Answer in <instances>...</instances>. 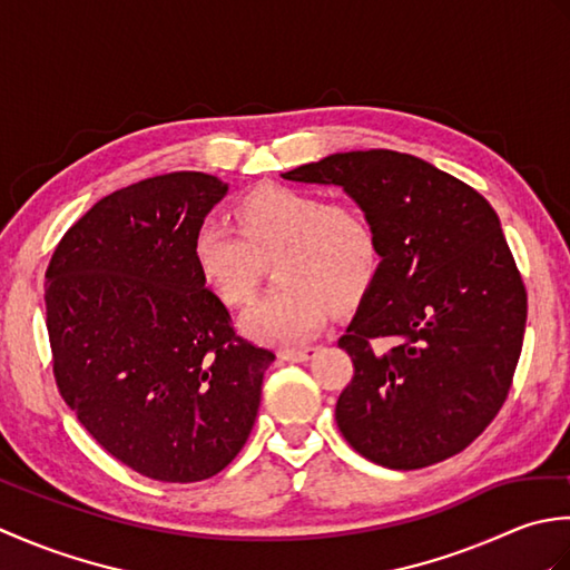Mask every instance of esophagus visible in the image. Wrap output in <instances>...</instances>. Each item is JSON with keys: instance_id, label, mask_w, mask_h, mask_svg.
<instances>
[{"instance_id": "obj_1", "label": "esophagus", "mask_w": 570, "mask_h": 570, "mask_svg": "<svg viewBox=\"0 0 570 570\" xmlns=\"http://www.w3.org/2000/svg\"><path fill=\"white\" fill-rule=\"evenodd\" d=\"M316 350H318V347H313V345H306V347H286V350H282V357H284V360H292V362H306V360H311L313 355H316Z\"/></svg>"}]
</instances>
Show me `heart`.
Returning a JSON list of instances; mask_svg holds the SVG:
<instances>
[{
    "label": "heart",
    "instance_id": "heart-1",
    "mask_svg": "<svg viewBox=\"0 0 570 570\" xmlns=\"http://www.w3.org/2000/svg\"><path fill=\"white\" fill-rule=\"evenodd\" d=\"M240 233L215 220L193 235V264L225 306L257 292L262 262L274 257L278 292L252 304L239 328L259 343L298 345L321 331L331 306L347 308L380 274L382 245L372 217L353 200L318 190L257 186L235 205Z\"/></svg>",
    "mask_w": 570,
    "mask_h": 570
}]
</instances>
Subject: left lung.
<instances>
[{"label":"left lung","mask_w":570,"mask_h":570,"mask_svg":"<svg viewBox=\"0 0 570 570\" xmlns=\"http://www.w3.org/2000/svg\"><path fill=\"white\" fill-rule=\"evenodd\" d=\"M343 186L377 227L380 274L337 345L353 380L335 421L392 470L453 458L500 414L522 355L527 288L492 205L463 180L390 149L284 174Z\"/></svg>","instance_id":"8db88e82"}]
</instances>
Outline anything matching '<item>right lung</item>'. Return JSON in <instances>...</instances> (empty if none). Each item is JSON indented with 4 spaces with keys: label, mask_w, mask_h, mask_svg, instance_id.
I'll return each instance as SVG.
<instances>
[{
    "label": "right lung",
    "mask_w": 570,
    "mask_h": 570,
    "mask_svg": "<svg viewBox=\"0 0 570 570\" xmlns=\"http://www.w3.org/2000/svg\"><path fill=\"white\" fill-rule=\"evenodd\" d=\"M227 184L200 171L137 180L95 203L46 269L63 402L119 463L200 482L233 463L274 353L239 337L193 264V235Z\"/></svg>",
    "instance_id": "right-lung-1"
}]
</instances>
